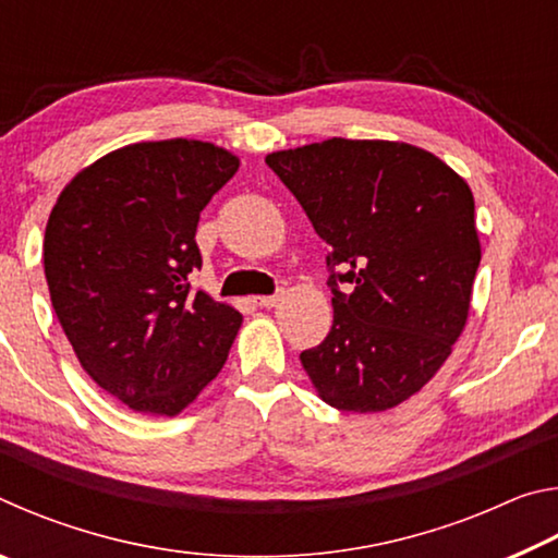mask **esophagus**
I'll return each mask as SVG.
<instances>
[{
	"label": "esophagus",
	"mask_w": 558,
	"mask_h": 558,
	"mask_svg": "<svg viewBox=\"0 0 558 558\" xmlns=\"http://www.w3.org/2000/svg\"><path fill=\"white\" fill-rule=\"evenodd\" d=\"M280 300H282V292H278V295H260V298H253V302H256L258 307H276Z\"/></svg>",
	"instance_id": "1"
}]
</instances>
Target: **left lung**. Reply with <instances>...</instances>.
Listing matches in <instances>:
<instances>
[{
    "mask_svg": "<svg viewBox=\"0 0 558 558\" xmlns=\"http://www.w3.org/2000/svg\"><path fill=\"white\" fill-rule=\"evenodd\" d=\"M266 162L332 248L335 323L300 354L302 369L339 411L396 409L440 372L468 325L483 256L468 182L428 149L391 140L332 137Z\"/></svg>",
    "mask_w": 558,
    "mask_h": 558,
    "instance_id": "8db88e82",
    "label": "left lung"
}]
</instances>
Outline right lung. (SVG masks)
Wrapping results in <instances>:
<instances>
[{
  "label": "right lung",
  "instance_id": "1",
  "mask_svg": "<svg viewBox=\"0 0 558 558\" xmlns=\"http://www.w3.org/2000/svg\"><path fill=\"white\" fill-rule=\"evenodd\" d=\"M241 159L202 140L135 143L83 167L44 233L51 305L86 374L135 413L174 415L223 369L243 315L204 290L196 223Z\"/></svg>",
  "mask_w": 558,
  "mask_h": 558
}]
</instances>
